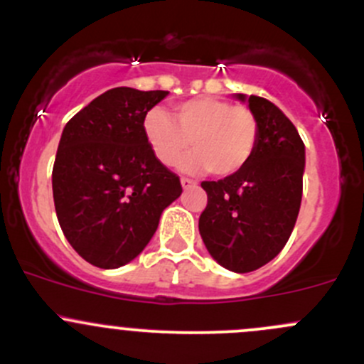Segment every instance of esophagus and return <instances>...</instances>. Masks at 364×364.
Masks as SVG:
<instances>
[{
	"mask_svg": "<svg viewBox=\"0 0 364 364\" xmlns=\"http://www.w3.org/2000/svg\"><path fill=\"white\" fill-rule=\"evenodd\" d=\"M197 185V181H193V179H190V178H181V186L183 188H191V186H195Z\"/></svg>",
	"mask_w": 364,
	"mask_h": 364,
	"instance_id": "esophagus-1",
	"label": "esophagus"
}]
</instances>
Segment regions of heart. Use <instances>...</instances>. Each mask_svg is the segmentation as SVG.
<instances>
[{
	"label": "heart",
	"mask_w": 364,
	"mask_h": 364,
	"mask_svg": "<svg viewBox=\"0 0 364 364\" xmlns=\"http://www.w3.org/2000/svg\"><path fill=\"white\" fill-rule=\"evenodd\" d=\"M143 133L159 162L186 171H210L218 178L237 174L252 159L259 143V119L247 105L214 97H198L178 103L173 117L151 109L143 121Z\"/></svg>",
	"instance_id": "b5f03b06"
}]
</instances>
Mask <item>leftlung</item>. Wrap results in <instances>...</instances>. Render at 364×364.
I'll use <instances>...</instances> for the list:
<instances>
[{
    "label": "left lung",
    "mask_w": 364,
    "mask_h": 364,
    "mask_svg": "<svg viewBox=\"0 0 364 364\" xmlns=\"http://www.w3.org/2000/svg\"><path fill=\"white\" fill-rule=\"evenodd\" d=\"M249 107L261 126L257 149L237 174L202 181L207 205L198 219L209 254L235 273L259 269L289 242L301 209L306 164L304 143L290 119L255 95Z\"/></svg>",
    "instance_id": "1"
}]
</instances>
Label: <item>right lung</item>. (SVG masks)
<instances>
[{
    "instance_id": "add662e5",
    "label": "right lung",
    "mask_w": 364,
    "mask_h": 364,
    "mask_svg": "<svg viewBox=\"0 0 364 364\" xmlns=\"http://www.w3.org/2000/svg\"><path fill=\"white\" fill-rule=\"evenodd\" d=\"M166 97L114 87L63 127L51 173L55 210L90 264L114 269L133 261L181 195L179 176L159 162L143 133L146 112Z\"/></svg>"
}]
</instances>
